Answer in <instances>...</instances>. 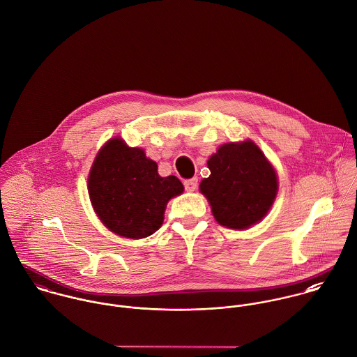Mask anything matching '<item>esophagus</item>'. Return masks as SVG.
Wrapping results in <instances>:
<instances>
[{
    "label": "esophagus",
    "instance_id": "obj_1",
    "mask_svg": "<svg viewBox=\"0 0 357 357\" xmlns=\"http://www.w3.org/2000/svg\"><path fill=\"white\" fill-rule=\"evenodd\" d=\"M184 187H185V190H187L188 192L195 191V190L198 188V178H197V177H192V178H190V180H185V181H184Z\"/></svg>",
    "mask_w": 357,
    "mask_h": 357
}]
</instances>
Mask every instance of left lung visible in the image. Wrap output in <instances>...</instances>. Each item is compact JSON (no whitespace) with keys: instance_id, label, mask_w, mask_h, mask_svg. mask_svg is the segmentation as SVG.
<instances>
[{"instance_id":"1","label":"left lung","mask_w":357,"mask_h":357,"mask_svg":"<svg viewBox=\"0 0 357 357\" xmlns=\"http://www.w3.org/2000/svg\"><path fill=\"white\" fill-rule=\"evenodd\" d=\"M210 176L201 183L218 224L245 229L268 213L278 191L272 165L253 142L221 146L207 160Z\"/></svg>"}]
</instances>
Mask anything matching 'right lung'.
<instances>
[{
  "instance_id": "obj_1",
  "label": "right lung",
  "mask_w": 357,
  "mask_h": 357,
  "mask_svg": "<svg viewBox=\"0 0 357 357\" xmlns=\"http://www.w3.org/2000/svg\"><path fill=\"white\" fill-rule=\"evenodd\" d=\"M88 190L96 214L109 231L142 239L159 229L166 204L184 187L176 176L160 177L158 165L143 150L112 139L93 162Z\"/></svg>"
}]
</instances>
